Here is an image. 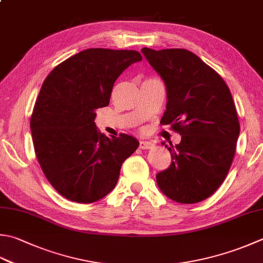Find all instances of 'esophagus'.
<instances>
[{"label":"esophagus","instance_id":"obj_1","mask_svg":"<svg viewBox=\"0 0 263 263\" xmlns=\"http://www.w3.org/2000/svg\"><path fill=\"white\" fill-rule=\"evenodd\" d=\"M139 147L141 149H149L154 147V143L151 141H146V140H141L140 143H139Z\"/></svg>","mask_w":263,"mask_h":263}]
</instances>
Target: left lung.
<instances>
[{"instance_id":"obj_1","label":"left lung","mask_w":263,"mask_h":263,"mask_svg":"<svg viewBox=\"0 0 263 263\" xmlns=\"http://www.w3.org/2000/svg\"><path fill=\"white\" fill-rule=\"evenodd\" d=\"M166 87L161 120L181 136L165 145L172 162L156 174L158 188L170 199L194 204L210 197L233 163L239 122L226 82L195 53L184 49H141Z\"/></svg>"}]
</instances>
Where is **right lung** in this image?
Here are the masks:
<instances>
[{
  "label": "right lung",
  "mask_w": 263,
  "mask_h": 263,
  "mask_svg": "<svg viewBox=\"0 0 263 263\" xmlns=\"http://www.w3.org/2000/svg\"><path fill=\"white\" fill-rule=\"evenodd\" d=\"M133 50L87 49L46 77L30 118L36 157L61 196L93 203L115 188L123 162L139 147L135 137L108 138L96 126V110L109 105L115 81L141 61Z\"/></svg>",
  "instance_id": "right-lung-1"
}]
</instances>
